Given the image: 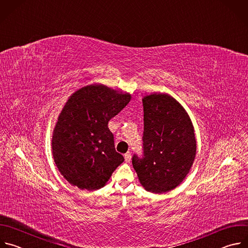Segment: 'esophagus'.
<instances>
[{
	"label": "esophagus",
	"instance_id": "1",
	"mask_svg": "<svg viewBox=\"0 0 248 248\" xmlns=\"http://www.w3.org/2000/svg\"><path fill=\"white\" fill-rule=\"evenodd\" d=\"M124 157H125V161H126L127 163H130V162H131V158H132L131 153H127V154H125Z\"/></svg>",
	"mask_w": 248,
	"mask_h": 248
}]
</instances>
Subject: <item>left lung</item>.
<instances>
[{"mask_svg": "<svg viewBox=\"0 0 248 248\" xmlns=\"http://www.w3.org/2000/svg\"><path fill=\"white\" fill-rule=\"evenodd\" d=\"M143 158L132 163L141 186L162 193L177 187L187 176L196 155L192 122L183 106L166 93L142 96Z\"/></svg>", "mask_w": 248, "mask_h": 248, "instance_id": "left-lung-1", "label": "left lung"}]
</instances>
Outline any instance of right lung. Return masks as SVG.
Returning a JSON list of instances; mask_svg holds the SVG:
<instances>
[{
    "instance_id": "1",
    "label": "right lung",
    "mask_w": 248,
    "mask_h": 248,
    "mask_svg": "<svg viewBox=\"0 0 248 248\" xmlns=\"http://www.w3.org/2000/svg\"><path fill=\"white\" fill-rule=\"evenodd\" d=\"M132 94L93 83L67 98L52 136V153L61 174L80 189L107 185L124 161L116 153L108 121L131 101Z\"/></svg>"
}]
</instances>
